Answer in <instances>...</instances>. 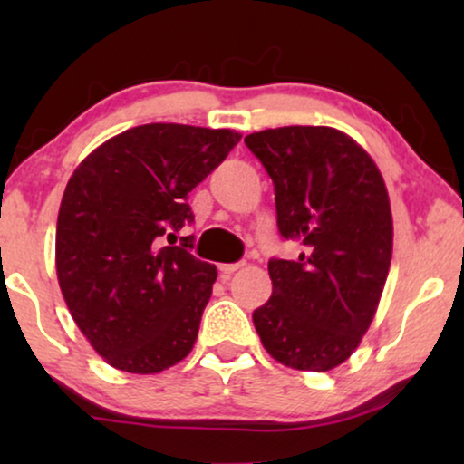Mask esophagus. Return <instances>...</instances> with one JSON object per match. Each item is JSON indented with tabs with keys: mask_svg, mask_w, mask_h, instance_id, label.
<instances>
[{
	"mask_svg": "<svg viewBox=\"0 0 464 464\" xmlns=\"http://www.w3.org/2000/svg\"><path fill=\"white\" fill-rule=\"evenodd\" d=\"M243 262H237V264H219V272L224 276H227V275H232V272H237L238 268H243Z\"/></svg>",
	"mask_w": 464,
	"mask_h": 464,
	"instance_id": "obj_1",
	"label": "esophagus"
}]
</instances>
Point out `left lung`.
Instances as JSON below:
<instances>
[{
    "instance_id": "1",
    "label": "left lung",
    "mask_w": 464,
    "mask_h": 464,
    "mask_svg": "<svg viewBox=\"0 0 464 464\" xmlns=\"http://www.w3.org/2000/svg\"><path fill=\"white\" fill-rule=\"evenodd\" d=\"M245 143L275 183L278 232L302 245L297 259L268 262L272 295L253 325L283 365L334 370L359 346L389 276L384 179L357 141L329 126L259 130Z\"/></svg>"
}]
</instances>
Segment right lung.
I'll list each match as a JSON object with an SVG mask.
<instances>
[{
  "label": "right lung",
  "mask_w": 464,
  "mask_h": 464,
  "mask_svg": "<svg viewBox=\"0 0 464 464\" xmlns=\"http://www.w3.org/2000/svg\"><path fill=\"white\" fill-rule=\"evenodd\" d=\"M240 141L227 129L143 124L92 151L56 221V276L69 313L116 370L158 373L186 359L218 268L192 256L188 194Z\"/></svg>",
  "instance_id": "obj_1"
}]
</instances>
